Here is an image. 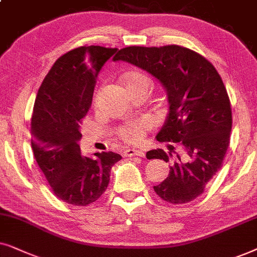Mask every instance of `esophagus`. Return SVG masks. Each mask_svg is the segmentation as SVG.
Here are the masks:
<instances>
[{
    "label": "esophagus",
    "instance_id": "esophagus-1",
    "mask_svg": "<svg viewBox=\"0 0 257 257\" xmlns=\"http://www.w3.org/2000/svg\"><path fill=\"white\" fill-rule=\"evenodd\" d=\"M123 155L125 157H134V156H139V157H145V153L142 150H136V149H126L123 152Z\"/></svg>",
    "mask_w": 257,
    "mask_h": 257
}]
</instances>
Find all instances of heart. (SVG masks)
Wrapping results in <instances>:
<instances>
[{"label":"heart","instance_id":"1","mask_svg":"<svg viewBox=\"0 0 257 257\" xmlns=\"http://www.w3.org/2000/svg\"><path fill=\"white\" fill-rule=\"evenodd\" d=\"M124 83L126 88L132 87V85H138V84H148L150 85L149 78L142 73H129L124 76ZM152 125V123L148 118H139L135 121L126 122L124 124L119 126L118 129V136L123 141L126 143H139L142 141L145 138L147 132Z\"/></svg>","mask_w":257,"mask_h":257}]
</instances>
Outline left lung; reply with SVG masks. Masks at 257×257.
Returning a JSON list of instances; mask_svg holds the SVG:
<instances>
[{"label": "left lung", "instance_id": "1", "mask_svg": "<svg viewBox=\"0 0 257 257\" xmlns=\"http://www.w3.org/2000/svg\"><path fill=\"white\" fill-rule=\"evenodd\" d=\"M112 60L148 71L166 88L169 114L156 139L170 142L169 152L149 150L147 159L174 163L154 190L173 204L195 200L221 169L230 140V101L220 74L202 55L176 44L126 47Z\"/></svg>", "mask_w": 257, "mask_h": 257}]
</instances>
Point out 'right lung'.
<instances>
[{
    "label": "right lung",
    "mask_w": 257,
    "mask_h": 257,
    "mask_svg": "<svg viewBox=\"0 0 257 257\" xmlns=\"http://www.w3.org/2000/svg\"><path fill=\"white\" fill-rule=\"evenodd\" d=\"M117 48L83 46L56 60L37 93L32 116L34 156L53 193L63 202L88 206L107 189L112 152L81 154L80 126L93 101L101 68Z\"/></svg>",
    "instance_id": "right-lung-1"
}]
</instances>
